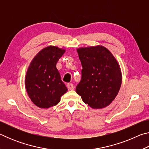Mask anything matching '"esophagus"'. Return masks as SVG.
Here are the masks:
<instances>
[{"instance_id": "34e87169", "label": "esophagus", "mask_w": 149, "mask_h": 149, "mask_svg": "<svg viewBox=\"0 0 149 149\" xmlns=\"http://www.w3.org/2000/svg\"><path fill=\"white\" fill-rule=\"evenodd\" d=\"M67 86H68V88L69 90H73L74 89V86L72 84H68L67 85Z\"/></svg>"}]
</instances>
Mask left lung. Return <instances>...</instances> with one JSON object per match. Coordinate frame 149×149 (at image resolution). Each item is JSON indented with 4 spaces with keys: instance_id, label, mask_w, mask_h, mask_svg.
Wrapping results in <instances>:
<instances>
[{
    "instance_id": "obj_1",
    "label": "left lung",
    "mask_w": 149,
    "mask_h": 149,
    "mask_svg": "<svg viewBox=\"0 0 149 149\" xmlns=\"http://www.w3.org/2000/svg\"><path fill=\"white\" fill-rule=\"evenodd\" d=\"M77 51L83 69L76 93L92 108L107 107L114 100L122 85L119 64L110 50L101 45L81 47Z\"/></svg>"
}]
</instances>
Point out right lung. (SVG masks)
<instances>
[{"mask_svg": "<svg viewBox=\"0 0 149 149\" xmlns=\"http://www.w3.org/2000/svg\"><path fill=\"white\" fill-rule=\"evenodd\" d=\"M65 50L49 46L37 54L30 63L25 79L29 97L35 105L49 108L58 104L68 89L62 82L56 63Z\"/></svg>", "mask_w": 149, "mask_h": 149, "instance_id": "right-lung-1", "label": "right lung"}]
</instances>
